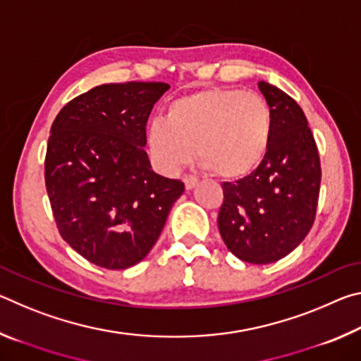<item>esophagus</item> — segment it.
<instances>
[{
  "label": "esophagus",
  "mask_w": 361,
  "mask_h": 361,
  "mask_svg": "<svg viewBox=\"0 0 361 361\" xmlns=\"http://www.w3.org/2000/svg\"><path fill=\"white\" fill-rule=\"evenodd\" d=\"M183 181H185V188L188 189V191H191V189L197 186V183H199V180L195 178V176H186V178Z\"/></svg>",
  "instance_id": "obj_1"
}]
</instances>
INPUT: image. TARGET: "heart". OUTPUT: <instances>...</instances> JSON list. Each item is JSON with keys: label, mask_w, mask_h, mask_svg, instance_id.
Wrapping results in <instances>:
<instances>
[{"label": "heart", "mask_w": 361, "mask_h": 361, "mask_svg": "<svg viewBox=\"0 0 361 361\" xmlns=\"http://www.w3.org/2000/svg\"><path fill=\"white\" fill-rule=\"evenodd\" d=\"M272 129L271 106L259 94L210 87L170 103L166 121L156 119L148 127V148L166 173L185 167L195 148L204 169L237 180L264 161Z\"/></svg>", "instance_id": "obj_1"}]
</instances>
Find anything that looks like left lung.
Here are the masks:
<instances>
[{
    "label": "left lung",
    "mask_w": 361,
    "mask_h": 361,
    "mask_svg": "<svg viewBox=\"0 0 361 361\" xmlns=\"http://www.w3.org/2000/svg\"><path fill=\"white\" fill-rule=\"evenodd\" d=\"M258 85L274 118L271 146L255 172L223 183L218 229L237 258L269 264L291 253L312 228L322 169L301 106L276 85Z\"/></svg>",
    "instance_id": "8db88e82"
}]
</instances>
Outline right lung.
<instances>
[{
    "label": "right lung",
    "instance_id": "right-lung-1",
    "mask_svg": "<svg viewBox=\"0 0 361 361\" xmlns=\"http://www.w3.org/2000/svg\"><path fill=\"white\" fill-rule=\"evenodd\" d=\"M166 82L102 84L60 109L44 162L62 239L105 269L142 261L161 235L185 183L157 175L146 122Z\"/></svg>",
    "mask_w": 361,
    "mask_h": 361
}]
</instances>
